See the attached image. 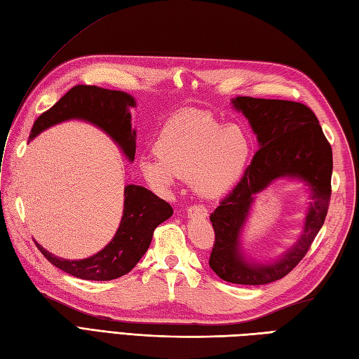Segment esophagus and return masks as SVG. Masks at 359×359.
<instances>
[{"label":"esophagus","instance_id":"esophagus-1","mask_svg":"<svg viewBox=\"0 0 359 359\" xmlns=\"http://www.w3.org/2000/svg\"><path fill=\"white\" fill-rule=\"evenodd\" d=\"M187 215H189V216H201V217H205V216H207V208H205V205H203V204H194V205H190V207L187 208Z\"/></svg>","mask_w":359,"mask_h":359}]
</instances>
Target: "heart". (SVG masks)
<instances>
[{
    "label": "heart",
    "mask_w": 359,
    "mask_h": 359,
    "mask_svg": "<svg viewBox=\"0 0 359 359\" xmlns=\"http://www.w3.org/2000/svg\"><path fill=\"white\" fill-rule=\"evenodd\" d=\"M251 151V137L243 128L184 114L164 125L156 140L158 154L143 156L142 172L158 187L172 186L178 177L191 178L198 194L216 198L242 177Z\"/></svg>",
    "instance_id": "b5f03b06"
}]
</instances>
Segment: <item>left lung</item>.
Returning a JSON list of instances; mask_svg holds the SVG:
<instances>
[{
    "instance_id": "8db88e82",
    "label": "left lung",
    "mask_w": 359,
    "mask_h": 359,
    "mask_svg": "<svg viewBox=\"0 0 359 359\" xmlns=\"http://www.w3.org/2000/svg\"><path fill=\"white\" fill-rule=\"evenodd\" d=\"M233 103L250 120L260 147L241 181L210 215L215 242L208 265L229 283L266 285L280 280L300 264L325 224L332 194V147L317 116L303 103L247 95ZM280 176L300 177L311 186L313 203L304 234L276 264H251L238 252L240 226L255 194Z\"/></svg>"
}]
</instances>
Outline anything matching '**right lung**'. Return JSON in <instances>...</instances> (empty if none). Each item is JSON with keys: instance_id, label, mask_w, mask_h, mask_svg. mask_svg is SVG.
I'll return each instance as SVG.
<instances>
[{"instance_id": "add662e5", "label": "right lung", "mask_w": 359, "mask_h": 359, "mask_svg": "<svg viewBox=\"0 0 359 359\" xmlns=\"http://www.w3.org/2000/svg\"><path fill=\"white\" fill-rule=\"evenodd\" d=\"M134 99L123 91L104 90L94 85H76L33 123L30 138L41 130L68 118L91 121L120 144L128 158L135 156V130L130 129L129 108ZM169 203L140 186L125 187L123 217L114 239L97 255L82 260L56 257L36 243L43 257L59 269L83 280H112L128 274L151 245L156 226L172 216Z\"/></svg>"}]
</instances>
